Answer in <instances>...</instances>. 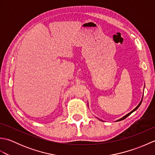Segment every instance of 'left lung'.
<instances>
[{"instance_id": "left-lung-1", "label": "left lung", "mask_w": 155, "mask_h": 155, "mask_svg": "<svg viewBox=\"0 0 155 155\" xmlns=\"http://www.w3.org/2000/svg\"><path fill=\"white\" fill-rule=\"evenodd\" d=\"M142 101H143V99H142ZM142 101H140V103L139 104V105H138V106H137V107H136L135 108H134V109L133 110H132V111H131V112H130V113H128V114H127V115H125V116H124V117H123V118H120V119H119V120H118L117 121H120V120H124V119H125V118H127V117H128V116H129V115H130V114L131 113H133L134 111H135V110H136L137 109V108H139V107H140V105L141 104V103H142Z\"/></svg>"}]
</instances>
